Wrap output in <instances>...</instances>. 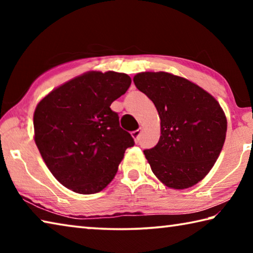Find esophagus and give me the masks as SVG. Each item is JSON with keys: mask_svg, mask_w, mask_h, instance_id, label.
Masks as SVG:
<instances>
[{"mask_svg": "<svg viewBox=\"0 0 253 253\" xmlns=\"http://www.w3.org/2000/svg\"><path fill=\"white\" fill-rule=\"evenodd\" d=\"M131 136L134 137L135 142L138 143V142H139V136H140V129H137V130H135V131H132V132H131Z\"/></svg>", "mask_w": 253, "mask_h": 253, "instance_id": "obj_1", "label": "esophagus"}]
</instances>
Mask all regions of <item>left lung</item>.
<instances>
[{"label": "left lung", "mask_w": 253, "mask_h": 253, "mask_svg": "<svg viewBox=\"0 0 253 253\" xmlns=\"http://www.w3.org/2000/svg\"><path fill=\"white\" fill-rule=\"evenodd\" d=\"M134 83L161 118L160 140L144 151L153 173L170 188L195 185L213 168L224 144L226 118L219 102L199 85L168 72H142Z\"/></svg>", "instance_id": "8db88e82"}]
</instances>
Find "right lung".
I'll use <instances>...</instances> for the list:
<instances>
[{
	"mask_svg": "<svg viewBox=\"0 0 253 253\" xmlns=\"http://www.w3.org/2000/svg\"><path fill=\"white\" fill-rule=\"evenodd\" d=\"M131 84L126 74L91 71L68 81L38 104L34 140L50 172L79 194L108 185L135 145L110 105Z\"/></svg>",
	"mask_w": 253,
	"mask_h": 253,
	"instance_id": "right-lung-1",
	"label": "right lung"
}]
</instances>
